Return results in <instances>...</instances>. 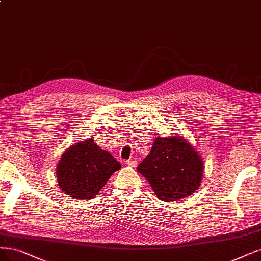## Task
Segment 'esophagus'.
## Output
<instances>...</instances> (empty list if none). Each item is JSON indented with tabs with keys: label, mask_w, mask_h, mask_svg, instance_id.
Returning <instances> with one entry per match:
<instances>
[{
	"label": "esophagus",
	"mask_w": 261,
	"mask_h": 261,
	"mask_svg": "<svg viewBox=\"0 0 261 261\" xmlns=\"http://www.w3.org/2000/svg\"><path fill=\"white\" fill-rule=\"evenodd\" d=\"M126 164H127L128 166L135 168V167L137 166V161H135V160H128V161H126Z\"/></svg>",
	"instance_id": "esophagus-1"
}]
</instances>
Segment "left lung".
Segmentation results:
<instances>
[{
  "instance_id": "obj_1",
  "label": "left lung",
  "mask_w": 261,
  "mask_h": 261,
  "mask_svg": "<svg viewBox=\"0 0 261 261\" xmlns=\"http://www.w3.org/2000/svg\"><path fill=\"white\" fill-rule=\"evenodd\" d=\"M204 162L184 137H156L149 155L138 165L161 201L172 202L190 196L199 189Z\"/></svg>"
}]
</instances>
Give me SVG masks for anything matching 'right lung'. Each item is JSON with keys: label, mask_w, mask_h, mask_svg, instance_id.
Wrapping results in <instances>:
<instances>
[{"label": "right lung", "mask_w": 261, "mask_h": 261, "mask_svg": "<svg viewBox=\"0 0 261 261\" xmlns=\"http://www.w3.org/2000/svg\"><path fill=\"white\" fill-rule=\"evenodd\" d=\"M121 164L108 151L86 139L68 148L57 165L60 189L75 200L93 199Z\"/></svg>", "instance_id": "right-lung-1"}]
</instances>
